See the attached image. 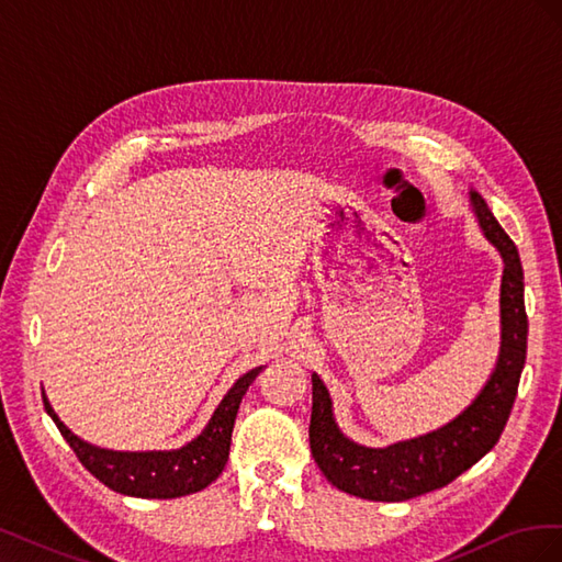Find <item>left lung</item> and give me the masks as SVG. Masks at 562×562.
I'll list each match as a JSON object with an SVG mask.
<instances>
[{"label": "left lung", "mask_w": 562, "mask_h": 562, "mask_svg": "<svg viewBox=\"0 0 562 562\" xmlns=\"http://www.w3.org/2000/svg\"><path fill=\"white\" fill-rule=\"evenodd\" d=\"M469 201L481 232L504 262L499 288L502 342L495 370L479 396L454 419L440 429L386 448H368L342 434L335 422L328 389L312 372V454L328 483L347 495L370 502H405L443 487L495 448L512 415L527 351L522 265L516 244L508 239L485 199L471 190Z\"/></svg>", "instance_id": "8db88e82"}]
</instances>
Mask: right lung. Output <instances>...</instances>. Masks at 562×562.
I'll use <instances>...</instances> for the list:
<instances>
[{
  "mask_svg": "<svg viewBox=\"0 0 562 562\" xmlns=\"http://www.w3.org/2000/svg\"><path fill=\"white\" fill-rule=\"evenodd\" d=\"M260 372L262 366L248 370L246 375L236 380L225 394V398L215 407V413L206 427H203V431L178 450L128 452L91 446L89 440L79 438L65 427L54 407H50L44 391L42 398L48 417L56 422L58 431L63 434L67 443H70V448L79 457V462L87 467L100 483L126 497L176 499L209 487L217 475L223 473L229 457L236 413H239V405L248 386Z\"/></svg>",
  "mask_w": 562,
  "mask_h": 562,
  "instance_id": "obj_1",
  "label": "right lung"
}]
</instances>
